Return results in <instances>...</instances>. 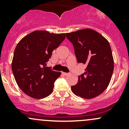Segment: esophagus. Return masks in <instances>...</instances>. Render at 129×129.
<instances>
[{
    "label": "esophagus",
    "instance_id": "esophagus-1",
    "mask_svg": "<svg viewBox=\"0 0 129 129\" xmlns=\"http://www.w3.org/2000/svg\"><path fill=\"white\" fill-rule=\"evenodd\" d=\"M63 75H64L65 76H68V75H71V73H66V72H62Z\"/></svg>",
    "mask_w": 129,
    "mask_h": 129
}]
</instances>
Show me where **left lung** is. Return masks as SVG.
I'll list each match as a JSON object with an SVG mask.
<instances>
[{
	"label": "left lung",
	"instance_id": "obj_1",
	"mask_svg": "<svg viewBox=\"0 0 129 129\" xmlns=\"http://www.w3.org/2000/svg\"><path fill=\"white\" fill-rule=\"evenodd\" d=\"M72 44L78 63L87 66L78 82L71 87L73 93L90 99L99 95L109 85L114 71L110 44L99 32L86 28L66 34Z\"/></svg>",
	"mask_w": 129,
	"mask_h": 129
}]
</instances>
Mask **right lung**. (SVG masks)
Instances as JSON below:
<instances>
[{
    "mask_svg": "<svg viewBox=\"0 0 129 129\" xmlns=\"http://www.w3.org/2000/svg\"><path fill=\"white\" fill-rule=\"evenodd\" d=\"M66 39V34L37 30L24 37L17 45L12 70L18 86L34 99H42L52 92L61 73L46 67L54 49Z\"/></svg>",
    "mask_w": 129,
    "mask_h": 129,
    "instance_id": "1",
    "label": "right lung"
}]
</instances>
